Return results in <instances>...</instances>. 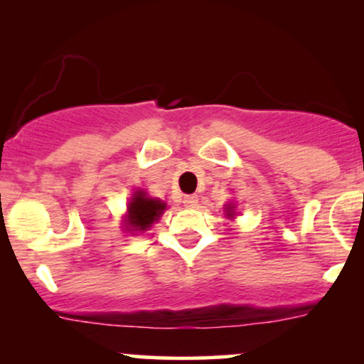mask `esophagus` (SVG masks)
I'll list each match as a JSON object with an SVG mask.
<instances>
[{
  "label": "esophagus",
  "instance_id": "34e87169",
  "mask_svg": "<svg viewBox=\"0 0 364 364\" xmlns=\"http://www.w3.org/2000/svg\"><path fill=\"white\" fill-rule=\"evenodd\" d=\"M183 203H185V207L188 208H195L198 205V196L196 195H185V198H183Z\"/></svg>",
  "mask_w": 364,
  "mask_h": 364
}]
</instances>
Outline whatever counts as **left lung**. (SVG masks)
Masks as SVG:
<instances>
[{"mask_svg":"<svg viewBox=\"0 0 364 364\" xmlns=\"http://www.w3.org/2000/svg\"><path fill=\"white\" fill-rule=\"evenodd\" d=\"M225 215L231 217V219H232V215H235V207H232V205L225 207Z\"/></svg>","mask_w":364,"mask_h":364,"instance_id":"obj_1","label":"left lung"}]
</instances>
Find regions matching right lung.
Instances as JSON below:
<instances>
[{
    "label": "right lung",
    "instance_id": "add662e5",
    "mask_svg": "<svg viewBox=\"0 0 364 364\" xmlns=\"http://www.w3.org/2000/svg\"><path fill=\"white\" fill-rule=\"evenodd\" d=\"M166 203L162 200L150 198L144 190L135 191L128 203V215L124 219V229L133 232H144L150 229L159 217L164 214Z\"/></svg>",
    "mask_w": 364,
    "mask_h": 364
}]
</instances>
